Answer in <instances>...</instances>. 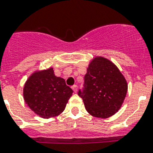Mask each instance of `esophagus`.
Wrapping results in <instances>:
<instances>
[{
    "instance_id": "obj_1",
    "label": "esophagus",
    "mask_w": 153,
    "mask_h": 153,
    "mask_svg": "<svg viewBox=\"0 0 153 153\" xmlns=\"http://www.w3.org/2000/svg\"><path fill=\"white\" fill-rule=\"evenodd\" d=\"M72 89H73V91H74V92H77V91H78V86H77L76 85H73V86H72Z\"/></svg>"
}]
</instances>
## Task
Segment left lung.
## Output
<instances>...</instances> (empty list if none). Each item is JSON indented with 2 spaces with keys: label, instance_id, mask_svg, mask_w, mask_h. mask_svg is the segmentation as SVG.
<instances>
[{
  "label": "left lung",
  "instance_id": "8db88e82",
  "mask_svg": "<svg viewBox=\"0 0 153 153\" xmlns=\"http://www.w3.org/2000/svg\"><path fill=\"white\" fill-rule=\"evenodd\" d=\"M84 87L79 91V96L87 112L99 118H108L116 114L128 92L124 75L112 61L102 57H96L89 63Z\"/></svg>",
  "mask_w": 153,
  "mask_h": 153
}]
</instances>
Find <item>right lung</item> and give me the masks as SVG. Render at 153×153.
Instances as JSON below:
<instances>
[{"instance_id": "1", "label": "right lung", "mask_w": 153, "mask_h": 153, "mask_svg": "<svg viewBox=\"0 0 153 153\" xmlns=\"http://www.w3.org/2000/svg\"><path fill=\"white\" fill-rule=\"evenodd\" d=\"M72 92L65 79L56 76L53 68H50L31 74L23 88V97L33 112L47 119L65 110Z\"/></svg>"}]
</instances>
